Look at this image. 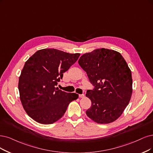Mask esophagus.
<instances>
[{
	"label": "esophagus",
	"instance_id": "34e87169",
	"mask_svg": "<svg viewBox=\"0 0 153 153\" xmlns=\"http://www.w3.org/2000/svg\"><path fill=\"white\" fill-rule=\"evenodd\" d=\"M79 98H84V94H79Z\"/></svg>",
	"mask_w": 153,
	"mask_h": 153
}]
</instances>
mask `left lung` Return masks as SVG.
<instances>
[{
  "label": "left lung",
  "mask_w": 153,
  "mask_h": 153,
  "mask_svg": "<svg viewBox=\"0 0 153 153\" xmlns=\"http://www.w3.org/2000/svg\"><path fill=\"white\" fill-rule=\"evenodd\" d=\"M78 63L94 86L86 92L91 101L86 115L98 123L116 120L132 93V74L126 61L117 51L100 48L84 53Z\"/></svg>",
  "instance_id": "8db88e82"
}]
</instances>
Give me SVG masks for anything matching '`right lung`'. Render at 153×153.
Returning a JSON list of instances; mask_svg holds the SVG:
<instances>
[{"label":"right lung","instance_id":"1","mask_svg":"<svg viewBox=\"0 0 153 153\" xmlns=\"http://www.w3.org/2000/svg\"><path fill=\"white\" fill-rule=\"evenodd\" d=\"M79 55L45 48L37 51L25 62L18 89L22 106L34 120L53 123L64 115L71 101L78 98L77 94L66 93L55 86Z\"/></svg>","mask_w":153,"mask_h":153}]
</instances>
